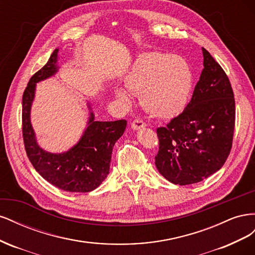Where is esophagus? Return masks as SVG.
<instances>
[{
	"label": "esophagus",
	"instance_id": "34e87169",
	"mask_svg": "<svg viewBox=\"0 0 255 255\" xmlns=\"http://www.w3.org/2000/svg\"><path fill=\"white\" fill-rule=\"evenodd\" d=\"M146 127V123L142 120V119H135L133 122H132V128L133 129H140L142 128Z\"/></svg>",
	"mask_w": 255,
	"mask_h": 255
}]
</instances>
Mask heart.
Segmentation results:
<instances>
[{"label":"heart","instance_id":"heart-1","mask_svg":"<svg viewBox=\"0 0 255 255\" xmlns=\"http://www.w3.org/2000/svg\"><path fill=\"white\" fill-rule=\"evenodd\" d=\"M125 82L130 91L139 94L146 112L168 119L179 115L186 106L192 89V71L182 56L145 52L136 58ZM116 95L129 102L125 89L117 88Z\"/></svg>","mask_w":255,"mask_h":255}]
</instances>
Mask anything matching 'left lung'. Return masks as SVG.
<instances>
[{
  "mask_svg": "<svg viewBox=\"0 0 255 255\" xmlns=\"http://www.w3.org/2000/svg\"><path fill=\"white\" fill-rule=\"evenodd\" d=\"M202 52L204 69L190 102L167 127L156 129L155 166L173 184L203 181L223 166L232 148L233 89L221 66L204 48Z\"/></svg>",
  "mask_w": 255,
  "mask_h": 255,
  "instance_id": "8db88e82",
  "label": "left lung"
}]
</instances>
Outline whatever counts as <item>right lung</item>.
<instances>
[{
    "instance_id": "obj_1",
    "label": "right lung",
    "mask_w": 255,
    "mask_h": 255,
    "mask_svg": "<svg viewBox=\"0 0 255 255\" xmlns=\"http://www.w3.org/2000/svg\"><path fill=\"white\" fill-rule=\"evenodd\" d=\"M57 54L58 49H55L48 63L30 78L23 94V140L29 161L45 181L65 191L88 192L99 187L109 174L113 148L125 133L127 120L96 121L94 113L90 112L87 128L70 150L51 153L40 148L30 123V107L36 83L57 72Z\"/></svg>"
}]
</instances>
